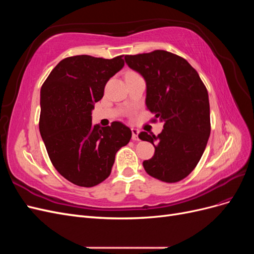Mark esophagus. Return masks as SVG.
Wrapping results in <instances>:
<instances>
[{
    "mask_svg": "<svg viewBox=\"0 0 254 254\" xmlns=\"http://www.w3.org/2000/svg\"><path fill=\"white\" fill-rule=\"evenodd\" d=\"M131 131H132V140H134V141L139 140V137H137V135H139V130L135 128H132Z\"/></svg>",
    "mask_w": 254,
    "mask_h": 254,
    "instance_id": "esophagus-1",
    "label": "esophagus"
}]
</instances>
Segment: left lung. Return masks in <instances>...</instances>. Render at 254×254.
Returning <instances> with one entry per match:
<instances>
[{
	"label": "left lung",
	"mask_w": 254,
	"mask_h": 254,
	"mask_svg": "<svg viewBox=\"0 0 254 254\" xmlns=\"http://www.w3.org/2000/svg\"><path fill=\"white\" fill-rule=\"evenodd\" d=\"M129 67L146 81V107L152 122H164L162 132L139 137L155 146V155L143 162L146 173L167 183L193 172L211 132L209 95L195 68L176 54L157 50L126 55Z\"/></svg>",
	"instance_id": "left-lung-1"
}]
</instances>
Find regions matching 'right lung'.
Returning a JSON list of instances; mask_svg holds the SVG:
<instances>
[{
    "label": "right lung",
    "instance_id": "1",
    "mask_svg": "<svg viewBox=\"0 0 254 254\" xmlns=\"http://www.w3.org/2000/svg\"><path fill=\"white\" fill-rule=\"evenodd\" d=\"M123 56L64 58L41 87L39 130L45 148L57 172L78 187H95L108 178L115 153L131 139L123 123L101 128L91 117L107 81L124 66Z\"/></svg>",
    "mask_w": 254,
    "mask_h": 254
}]
</instances>
